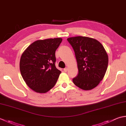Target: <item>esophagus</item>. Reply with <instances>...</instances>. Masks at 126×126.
<instances>
[{
  "label": "esophagus",
  "mask_w": 126,
  "mask_h": 126,
  "mask_svg": "<svg viewBox=\"0 0 126 126\" xmlns=\"http://www.w3.org/2000/svg\"><path fill=\"white\" fill-rule=\"evenodd\" d=\"M68 68H65L64 69V71H65V72H67V71H68Z\"/></svg>",
  "instance_id": "esophagus-1"
}]
</instances>
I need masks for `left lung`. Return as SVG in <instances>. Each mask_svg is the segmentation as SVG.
<instances>
[{"label": "left lung", "mask_w": 126, "mask_h": 126, "mask_svg": "<svg viewBox=\"0 0 126 126\" xmlns=\"http://www.w3.org/2000/svg\"><path fill=\"white\" fill-rule=\"evenodd\" d=\"M73 47L77 62L79 74L73 79L81 89L91 90L101 81L108 64V57L103 45L97 40L77 36L67 39Z\"/></svg>", "instance_id": "1"}]
</instances>
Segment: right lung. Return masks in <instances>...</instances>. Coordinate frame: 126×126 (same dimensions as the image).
<instances>
[{"label":"right lung","mask_w":126,"mask_h":126,"mask_svg":"<svg viewBox=\"0 0 126 126\" xmlns=\"http://www.w3.org/2000/svg\"><path fill=\"white\" fill-rule=\"evenodd\" d=\"M62 41L61 38L38 40L29 45L21 56V75L34 92L47 93L57 82L61 71L55 66V51Z\"/></svg>","instance_id":"add662e5"}]
</instances>
